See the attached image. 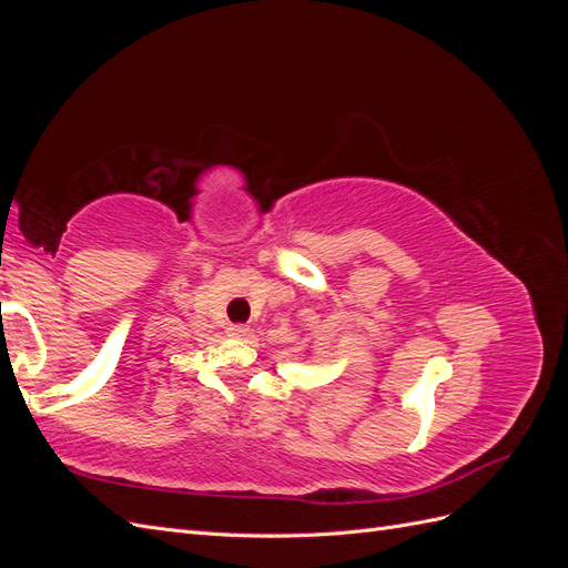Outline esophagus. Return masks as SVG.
I'll return each mask as SVG.
<instances>
[{
    "label": "esophagus",
    "mask_w": 568,
    "mask_h": 568,
    "mask_svg": "<svg viewBox=\"0 0 568 568\" xmlns=\"http://www.w3.org/2000/svg\"><path fill=\"white\" fill-rule=\"evenodd\" d=\"M227 334H230L232 338H244V336L248 334V326H246V324H230Z\"/></svg>",
    "instance_id": "1"
}]
</instances>
